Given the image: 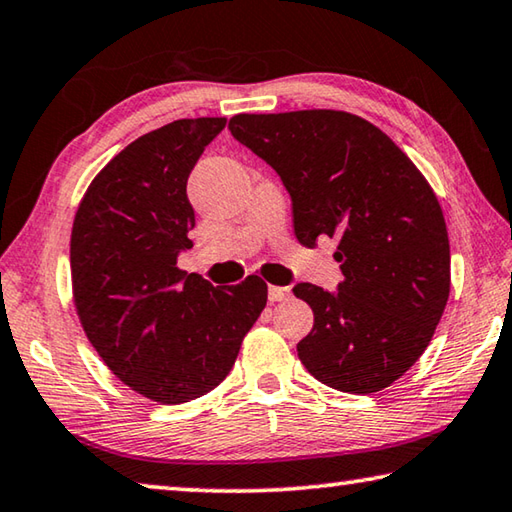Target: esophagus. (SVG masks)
Returning <instances> with one entry per match:
<instances>
[{
  "instance_id": "1",
  "label": "esophagus",
  "mask_w": 512,
  "mask_h": 512,
  "mask_svg": "<svg viewBox=\"0 0 512 512\" xmlns=\"http://www.w3.org/2000/svg\"><path fill=\"white\" fill-rule=\"evenodd\" d=\"M289 296H291V289L289 287H275V284H271V287H268V300H271V302L287 300Z\"/></svg>"
}]
</instances>
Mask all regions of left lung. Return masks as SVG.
<instances>
[{"label": "left lung", "instance_id": "1", "mask_svg": "<svg viewBox=\"0 0 512 512\" xmlns=\"http://www.w3.org/2000/svg\"><path fill=\"white\" fill-rule=\"evenodd\" d=\"M230 133L273 167L300 244L339 239L336 291L300 282L314 311L298 357L323 384L377 393L427 350L449 298V239L433 189L377 126L341 110L235 115Z\"/></svg>", "mask_w": 512, "mask_h": 512}]
</instances>
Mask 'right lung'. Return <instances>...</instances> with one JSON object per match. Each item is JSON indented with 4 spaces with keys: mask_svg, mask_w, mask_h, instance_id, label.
<instances>
[{
    "mask_svg": "<svg viewBox=\"0 0 512 512\" xmlns=\"http://www.w3.org/2000/svg\"><path fill=\"white\" fill-rule=\"evenodd\" d=\"M225 117L178 119L117 153L85 192L69 244L74 305L115 375L160 404L210 393L266 307L248 275L214 287L178 268L196 225L187 178Z\"/></svg>",
    "mask_w": 512,
    "mask_h": 512,
    "instance_id": "1",
    "label": "right lung"
}]
</instances>
